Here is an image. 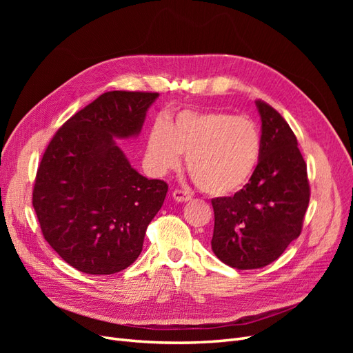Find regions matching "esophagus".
Masks as SVG:
<instances>
[{
  "mask_svg": "<svg viewBox=\"0 0 353 353\" xmlns=\"http://www.w3.org/2000/svg\"><path fill=\"white\" fill-rule=\"evenodd\" d=\"M172 197H174V200L178 201V203H183V201L191 200L190 191H187V190H179V188H176V190L172 191Z\"/></svg>",
  "mask_w": 353,
  "mask_h": 353,
  "instance_id": "1",
  "label": "esophagus"
}]
</instances>
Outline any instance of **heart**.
Returning <instances> with one entry per match:
<instances>
[{"mask_svg": "<svg viewBox=\"0 0 353 353\" xmlns=\"http://www.w3.org/2000/svg\"><path fill=\"white\" fill-rule=\"evenodd\" d=\"M262 153V134L249 116L228 112L183 110L159 119L147 143V159L165 174L187 154V169L196 185L209 196L237 193L249 183Z\"/></svg>", "mask_w": 353, "mask_h": 353, "instance_id": "1", "label": "heart"}]
</instances>
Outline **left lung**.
<instances>
[{
	"instance_id": "1",
	"label": "left lung",
	"mask_w": 353,
	"mask_h": 353,
	"mask_svg": "<svg viewBox=\"0 0 353 353\" xmlns=\"http://www.w3.org/2000/svg\"><path fill=\"white\" fill-rule=\"evenodd\" d=\"M262 153L250 181L231 197L212 199V250L231 268L270 265L301 236L309 205L306 163L284 117L258 100Z\"/></svg>"
}]
</instances>
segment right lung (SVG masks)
<instances>
[{
    "label": "right lung",
    "mask_w": 353,
    "mask_h": 353,
    "mask_svg": "<svg viewBox=\"0 0 353 353\" xmlns=\"http://www.w3.org/2000/svg\"><path fill=\"white\" fill-rule=\"evenodd\" d=\"M157 97L101 94L60 128L42 156L32 205L42 236L81 272L109 275L134 263L163 205L168 184L138 174L114 141L141 132Z\"/></svg>",
    "instance_id": "obj_1"
}]
</instances>
